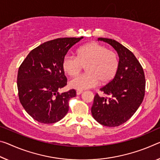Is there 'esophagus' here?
<instances>
[{"mask_svg": "<svg viewBox=\"0 0 160 160\" xmlns=\"http://www.w3.org/2000/svg\"><path fill=\"white\" fill-rule=\"evenodd\" d=\"M82 90H77V91H76V94H77L78 95H80V94L82 93Z\"/></svg>", "mask_w": 160, "mask_h": 160, "instance_id": "1", "label": "esophagus"}]
</instances>
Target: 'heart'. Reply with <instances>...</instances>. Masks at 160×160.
I'll return each mask as SVG.
<instances>
[{"mask_svg":"<svg viewBox=\"0 0 160 160\" xmlns=\"http://www.w3.org/2000/svg\"><path fill=\"white\" fill-rule=\"evenodd\" d=\"M65 74L77 76L83 67L86 73L71 80V88L83 90L92 88L98 82L106 84L113 79L119 67L117 53L97 42H91L76 50L75 57L66 55L62 62Z\"/></svg>","mask_w":160,"mask_h":160,"instance_id":"heart-1","label":"heart"}]
</instances>
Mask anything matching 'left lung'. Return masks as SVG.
<instances>
[{
  "mask_svg": "<svg viewBox=\"0 0 160 160\" xmlns=\"http://www.w3.org/2000/svg\"><path fill=\"white\" fill-rule=\"evenodd\" d=\"M115 48L119 56V67L115 78L100 89L94 98L91 112L101 125L117 127L132 116L142 102L145 92L143 68L130 50L115 40L99 38Z\"/></svg>",
  "mask_w": 160,
  "mask_h": 160,
  "instance_id": "obj_1",
  "label": "left lung"
}]
</instances>
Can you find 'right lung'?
<instances>
[{
    "instance_id": "right-lung-1",
    "label": "right lung",
    "mask_w": 160,
    "mask_h": 160,
    "mask_svg": "<svg viewBox=\"0 0 160 160\" xmlns=\"http://www.w3.org/2000/svg\"><path fill=\"white\" fill-rule=\"evenodd\" d=\"M83 37L62 38L47 41L32 50L19 67L17 85L22 107L39 122L60 121L69 110L74 89L60 94L67 85L62 62L70 48Z\"/></svg>"
}]
</instances>
